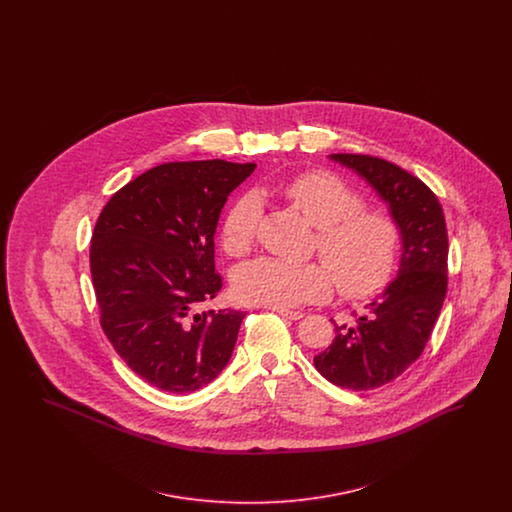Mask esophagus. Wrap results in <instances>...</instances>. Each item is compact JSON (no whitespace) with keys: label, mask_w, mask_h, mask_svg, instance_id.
<instances>
[{"label":"esophagus","mask_w":512,"mask_h":512,"mask_svg":"<svg viewBox=\"0 0 512 512\" xmlns=\"http://www.w3.org/2000/svg\"><path fill=\"white\" fill-rule=\"evenodd\" d=\"M270 311L278 313L280 317L290 318V320H299V318H303V313H301V311H290V309H282V307H270Z\"/></svg>","instance_id":"esophagus-1"}]
</instances>
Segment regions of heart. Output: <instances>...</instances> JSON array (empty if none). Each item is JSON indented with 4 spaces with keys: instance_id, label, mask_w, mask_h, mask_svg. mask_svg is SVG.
<instances>
[{
    "instance_id": "obj_1",
    "label": "heart",
    "mask_w": 512,
    "mask_h": 512,
    "mask_svg": "<svg viewBox=\"0 0 512 512\" xmlns=\"http://www.w3.org/2000/svg\"><path fill=\"white\" fill-rule=\"evenodd\" d=\"M280 192L317 228L318 255L335 274L341 293L361 297L386 284L399 245V230L388 215L363 211V197L328 172L299 174ZM259 220L261 205L255 195L236 199L222 222L224 249L236 257L247 253ZM327 269L318 263L261 257L238 268L232 286L244 303L286 309L326 299L334 286Z\"/></svg>"
}]
</instances>
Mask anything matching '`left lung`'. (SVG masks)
Instances as JSON below:
<instances>
[{
	"label": "left lung",
	"instance_id": "obj_1",
	"mask_svg": "<svg viewBox=\"0 0 512 512\" xmlns=\"http://www.w3.org/2000/svg\"><path fill=\"white\" fill-rule=\"evenodd\" d=\"M388 205L401 236L395 278L355 324H336V338L313 359L318 372L347 390L380 388L424 351L447 293V228L438 197L413 174L378 157L332 153Z\"/></svg>",
	"mask_w": 512,
	"mask_h": 512
}]
</instances>
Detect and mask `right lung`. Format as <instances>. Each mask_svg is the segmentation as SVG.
I'll use <instances>...</instances> for the list:
<instances>
[{"mask_svg": "<svg viewBox=\"0 0 512 512\" xmlns=\"http://www.w3.org/2000/svg\"><path fill=\"white\" fill-rule=\"evenodd\" d=\"M255 163H165L113 195L90 247L101 328L147 384L188 393L228 365L244 311H199L215 299L220 211Z\"/></svg>", "mask_w": 512, "mask_h": 512, "instance_id": "add662e5", "label": "right lung"}]
</instances>
